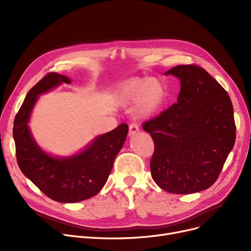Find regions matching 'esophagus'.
<instances>
[{"instance_id":"34e87169","label":"esophagus","mask_w":251,"mask_h":251,"mask_svg":"<svg viewBox=\"0 0 251 251\" xmlns=\"http://www.w3.org/2000/svg\"><path fill=\"white\" fill-rule=\"evenodd\" d=\"M139 131V127L136 123H131L129 126V136H132Z\"/></svg>"}]
</instances>
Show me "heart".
Segmentation results:
<instances>
[{"label": "heart", "instance_id": "obj_1", "mask_svg": "<svg viewBox=\"0 0 251 251\" xmlns=\"http://www.w3.org/2000/svg\"><path fill=\"white\" fill-rule=\"evenodd\" d=\"M118 99L125 104L139 100V114L149 115L161 107L165 99V91L155 80L150 79L144 83H125L118 90Z\"/></svg>", "mask_w": 251, "mask_h": 251}]
</instances>
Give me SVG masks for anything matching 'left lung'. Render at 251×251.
Wrapping results in <instances>:
<instances>
[{
	"label": "left lung",
	"mask_w": 251,
	"mask_h": 251,
	"mask_svg": "<svg viewBox=\"0 0 251 251\" xmlns=\"http://www.w3.org/2000/svg\"><path fill=\"white\" fill-rule=\"evenodd\" d=\"M179 78L176 103L144 122L154 151L153 181L175 194L207 189L217 181L236 139L230 97L203 68L179 65L165 73Z\"/></svg>",
	"instance_id": "8db88e82"
}]
</instances>
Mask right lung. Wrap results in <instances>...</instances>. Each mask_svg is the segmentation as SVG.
<instances>
[{"mask_svg":"<svg viewBox=\"0 0 251 251\" xmlns=\"http://www.w3.org/2000/svg\"><path fill=\"white\" fill-rule=\"evenodd\" d=\"M61 83H71L65 75L48 73L26 95L14 120L13 137L17 163L27 177L50 200L78 202L95 196L107 182L115 157L122 149L128 125L122 123L98 136L81 151L68 157H55L45 152L33 139L28 121L38 96Z\"/></svg>","mask_w":251,"mask_h":251,"instance_id":"right-lung-1","label":"right lung"}]
</instances>
